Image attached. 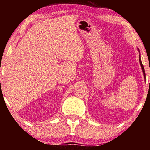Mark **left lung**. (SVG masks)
Returning a JSON list of instances; mask_svg holds the SVG:
<instances>
[{"instance_id":"obj_1","label":"left lung","mask_w":150,"mask_h":150,"mask_svg":"<svg viewBox=\"0 0 150 150\" xmlns=\"http://www.w3.org/2000/svg\"><path fill=\"white\" fill-rule=\"evenodd\" d=\"M139 61H140V64H141V66L142 67V70L143 71V74H144V77L145 78V69H144V67H143V65L142 64V63H141V59L140 57H139Z\"/></svg>"}]
</instances>
